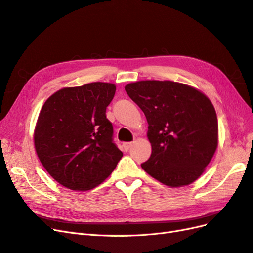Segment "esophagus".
Masks as SVG:
<instances>
[{"label":"esophagus","mask_w":253,"mask_h":253,"mask_svg":"<svg viewBox=\"0 0 253 253\" xmlns=\"http://www.w3.org/2000/svg\"><path fill=\"white\" fill-rule=\"evenodd\" d=\"M132 142H124V149L126 150V151H128V149L132 147Z\"/></svg>","instance_id":"obj_1"}]
</instances>
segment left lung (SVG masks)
Returning a JSON list of instances; mask_svg holds the SVG:
<instances>
[{
  "mask_svg": "<svg viewBox=\"0 0 253 253\" xmlns=\"http://www.w3.org/2000/svg\"><path fill=\"white\" fill-rule=\"evenodd\" d=\"M125 88L149 125L152 154L142 169L173 188L195 181L218 143L217 117L209 98L174 81H138Z\"/></svg>",
  "mask_w": 253,
  "mask_h": 253,
  "instance_id": "obj_1",
  "label": "left lung"
}]
</instances>
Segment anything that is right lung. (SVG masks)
Here are the masks:
<instances>
[{
    "mask_svg": "<svg viewBox=\"0 0 253 253\" xmlns=\"http://www.w3.org/2000/svg\"><path fill=\"white\" fill-rule=\"evenodd\" d=\"M115 91V84L105 82L64 87L42 106L35 148L45 170L60 185L75 191L93 189L121 159L105 115Z\"/></svg>",
    "mask_w": 253,
    "mask_h": 253,
    "instance_id": "right-lung-1",
    "label": "right lung"
}]
</instances>
